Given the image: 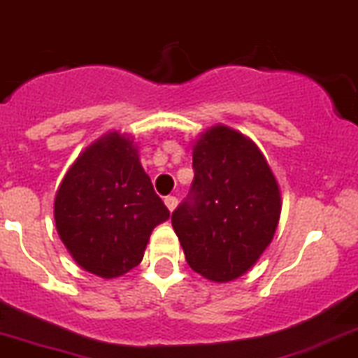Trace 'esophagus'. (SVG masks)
Returning <instances> with one entry per match:
<instances>
[{"instance_id": "1", "label": "esophagus", "mask_w": 358, "mask_h": 358, "mask_svg": "<svg viewBox=\"0 0 358 358\" xmlns=\"http://www.w3.org/2000/svg\"><path fill=\"white\" fill-rule=\"evenodd\" d=\"M164 204H166V208L170 210V212H173L177 206V197H173V195H168V197H164Z\"/></svg>"}]
</instances>
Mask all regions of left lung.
Returning a JSON list of instances; mask_svg holds the SVG:
<instances>
[{
  "instance_id": "left-lung-1",
  "label": "left lung",
  "mask_w": 358,
  "mask_h": 358,
  "mask_svg": "<svg viewBox=\"0 0 358 358\" xmlns=\"http://www.w3.org/2000/svg\"><path fill=\"white\" fill-rule=\"evenodd\" d=\"M194 172L172 226L192 270L228 282L246 273L273 239L279 185L257 145L222 124L195 141Z\"/></svg>"
}]
</instances>
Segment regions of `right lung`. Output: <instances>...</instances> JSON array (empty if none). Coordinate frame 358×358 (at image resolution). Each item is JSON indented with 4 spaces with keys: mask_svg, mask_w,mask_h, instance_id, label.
I'll list each match as a JSON object with an SVG mask.
<instances>
[{
    "mask_svg": "<svg viewBox=\"0 0 358 358\" xmlns=\"http://www.w3.org/2000/svg\"><path fill=\"white\" fill-rule=\"evenodd\" d=\"M168 217L134 139L119 132L103 136L76 159L54 201L63 244L79 266L103 279L136 268L152 230Z\"/></svg>",
    "mask_w": 358,
    "mask_h": 358,
    "instance_id": "obj_1",
    "label": "right lung"
}]
</instances>
